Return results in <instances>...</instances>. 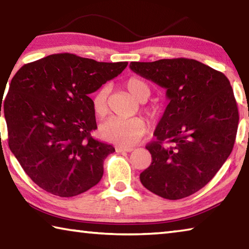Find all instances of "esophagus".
Instances as JSON below:
<instances>
[{
    "label": "esophagus",
    "instance_id": "esophagus-1",
    "mask_svg": "<svg viewBox=\"0 0 249 249\" xmlns=\"http://www.w3.org/2000/svg\"><path fill=\"white\" fill-rule=\"evenodd\" d=\"M133 150H134L133 147H121V146L116 147L117 153H122V151H127V153H130V151H133Z\"/></svg>",
    "mask_w": 249,
    "mask_h": 249
}]
</instances>
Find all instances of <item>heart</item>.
Masks as SVG:
<instances>
[{"label": "heart", "mask_w": 249, "mask_h": 249, "mask_svg": "<svg viewBox=\"0 0 249 249\" xmlns=\"http://www.w3.org/2000/svg\"><path fill=\"white\" fill-rule=\"evenodd\" d=\"M125 88L135 99L144 102L150 95V87L141 78L132 77L126 80ZM108 88L102 87L92 95V107L96 116L103 117L107 114ZM145 113L150 117H155L158 113V107L155 105L146 107ZM146 132V123L140 116L132 119H120L111 117L101 124L100 135L107 142L120 146H129L136 142Z\"/></svg>", "instance_id": "b5f03b06"}]
</instances>
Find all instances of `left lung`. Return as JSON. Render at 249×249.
I'll return each instance as SVG.
<instances>
[{
  "instance_id": "obj_1",
  "label": "left lung",
  "mask_w": 249,
  "mask_h": 249,
  "mask_svg": "<svg viewBox=\"0 0 249 249\" xmlns=\"http://www.w3.org/2000/svg\"><path fill=\"white\" fill-rule=\"evenodd\" d=\"M141 77L165 88L169 100L146 148L150 166L141 182L155 195L179 200L199 191L229 158L238 108L225 74L195 59L130 62Z\"/></svg>"
}]
</instances>
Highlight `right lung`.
<instances>
[{
  "instance_id": "add662e5",
  "label": "right lung",
  "mask_w": 249,
  "mask_h": 249,
  "mask_svg": "<svg viewBox=\"0 0 249 249\" xmlns=\"http://www.w3.org/2000/svg\"><path fill=\"white\" fill-rule=\"evenodd\" d=\"M127 64L54 53L15 73L0 116L2 107L11 151L45 191L69 197L99 183L115 149L91 136L98 126L89 94Z\"/></svg>"
}]
</instances>
